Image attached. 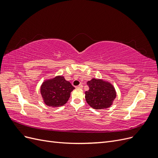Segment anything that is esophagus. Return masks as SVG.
I'll list each match as a JSON object with an SVG mask.
<instances>
[{
    "label": "esophagus",
    "instance_id": "esophagus-1",
    "mask_svg": "<svg viewBox=\"0 0 158 158\" xmlns=\"http://www.w3.org/2000/svg\"><path fill=\"white\" fill-rule=\"evenodd\" d=\"M76 88H80V89H82L83 88V85L82 84H80L79 85H78V86H76Z\"/></svg>",
    "mask_w": 158,
    "mask_h": 158
}]
</instances>
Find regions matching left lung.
I'll return each instance as SVG.
<instances>
[{
    "mask_svg": "<svg viewBox=\"0 0 158 158\" xmlns=\"http://www.w3.org/2000/svg\"><path fill=\"white\" fill-rule=\"evenodd\" d=\"M87 84L89 89L85 92V98L91 107L99 110L112 106L117 96L112 84L102 79L92 78Z\"/></svg>",
    "mask_w": 158,
    "mask_h": 158,
    "instance_id": "1",
    "label": "left lung"
}]
</instances>
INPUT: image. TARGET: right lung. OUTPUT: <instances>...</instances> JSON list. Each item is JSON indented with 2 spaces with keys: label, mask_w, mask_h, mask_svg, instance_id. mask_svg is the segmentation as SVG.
Instances as JSON below:
<instances>
[{
  "label": "right lung",
  "mask_w": 158,
  "mask_h": 158,
  "mask_svg": "<svg viewBox=\"0 0 158 158\" xmlns=\"http://www.w3.org/2000/svg\"><path fill=\"white\" fill-rule=\"evenodd\" d=\"M74 87L63 76L45 80L40 88L41 97L45 105L51 107L64 106L70 96Z\"/></svg>",
  "instance_id": "add662e5"
}]
</instances>
